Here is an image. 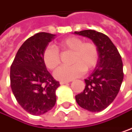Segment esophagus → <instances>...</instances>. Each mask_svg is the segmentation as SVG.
Returning <instances> with one entry per match:
<instances>
[{
    "mask_svg": "<svg viewBox=\"0 0 132 132\" xmlns=\"http://www.w3.org/2000/svg\"><path fill=\"white\" fill-rule=\"evenodd\" d=\"M70 81H60V84H68V83H69Z\"/></svg>",
    "mask_w": 132,
    "mask_h": 132,
    "instance_id": "34e87169",
    "label": "esophagus"
}]
</instances>
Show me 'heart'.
Returning <instances> with one entry per match:
<instances>
[{
    "label": "heart",
    "mask_w": 132,
    "mask_h": 132,
    "mask_svg": "<svg viewBox=\"0 0 132 132\" xmlns=\"http://www.w3.org/2000/svg\"><path fill=\"white\" fill-rule=\"evenodd\" d=\"M58 48L62 51H71V66H62L54 73L55 78L60 81H71L82 76L85 71L93 70L98 64L99 50L93 42L84 40L77 36H69L60 41ZM43 59L46 67L53 70L60 63V54L57 48L47 46L43 54Z\"/></svg>",
    "instance_id": "1"
}]
</instances>
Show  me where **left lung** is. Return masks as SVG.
<instances>
[{"label": "left lung", "mask_w": 132, "mask_h": 132, "mask_svg": "<svg viewBox=\"0 0 132 132\" xmlns=\"http://www.w3.org/2000/svg\"><path fill=\"white\" fill-rule=\"evenodd\" d=\"M87 36L97 45L99 59L93 72L85 79V88L75 96L77 103L91 112H98L115 99L123 80L122 61L120 53L108 36L93 30L75 31Z\"/></svg>", "instance_id": "1"}]
</instances>
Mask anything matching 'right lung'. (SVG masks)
<instances>
[{
  "label": "right lung",
  "instance_id": "right-lung-1",
  "mask_svg": "<svg viewBox=\"0 0 132 132\" xmlns=\"http://www.w3.org/2000/svg\"><path fill=\"white\" fill-rule=\"evenodd\" d=\"M55 35L37 33L28 38L18 51L10 67V86L18 103L27 112L41 115L55 105L60 83L46 69L44 49Z\"/></svg>",
  "mask_w": 132,
  "mask_h": 132
}]
</instances>
